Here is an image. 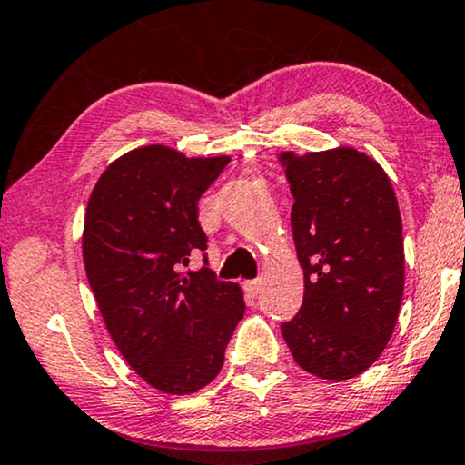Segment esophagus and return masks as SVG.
Here are the masks:
<instances>
[{"label":"esophagus","mask_w":465,"mask_h":465,"mask_svg":"<svg viewBox=\"0 0 465 465\" xmlns=\"http://www.w3.org/2000/svg\"><path fill=\"white\" fill-rule=\"evenodd\" d=\"M245 293L249 295V298H258L260 289H262V279H253V281H245Z\"/></svg>","instance_id":"obj_1"}]
</instances>
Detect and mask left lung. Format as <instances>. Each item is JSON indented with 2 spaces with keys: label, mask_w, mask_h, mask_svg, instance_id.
<instances>
[{
  "label": "left lung",
  "mask_w": 465,
  "mask_h": 465,
  "mask_svg": "<svg viewBox=\"0 0 465 465\" xmlns=\"http://www.w3.org/2000/svg\"><path fill=\"white\" fill-rule=\"evenodd\" d=\"M293 194L292 228L304 302L282 322L295 362L350 380L392 338L405 289L402 222L390 178L352 146L279 154Z\"/></svg>",
  "instance_id": "obj_1"
}]
</instances>
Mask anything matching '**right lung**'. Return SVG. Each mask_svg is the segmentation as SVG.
Returning <instances> with one entry per match:
<instances>
[{
    "instance_id": "add662e5",
    "label": "right lung",
    "mask_w": 465,
    "mask_h": 465,
    "mask_svg": "<svg viewBox=\"0 0 465 465\" xmlns=\"http://www.w3.org/2000/svg\"><path fill=\"white\" fill-rule=\"evenodd\" d=\"M231 157H186L151 144L121 154L90 194L84 222L87 281L127 365L165 394H193L224 365L245 302L207 268L197 203Z\"/></svg>"
}]
</instances>
